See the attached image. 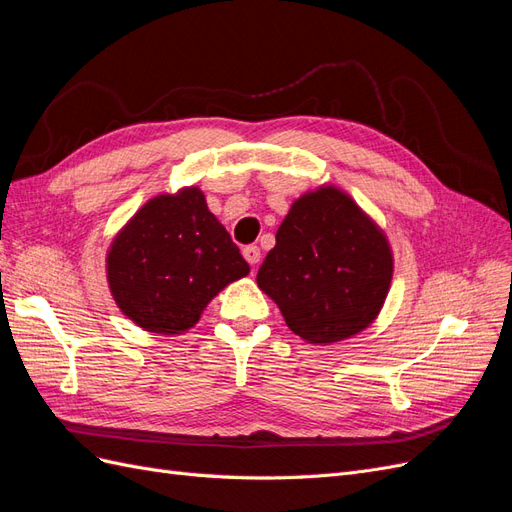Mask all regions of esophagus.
I'll list each match as a JSON object with an SVG mask.
<instances>
[{
	"mask_svg": "<svg viewBox=\"0 0 512 512\" xmlns=\"http://www.w3.org/2000/svg\"><path fill=\"white\" fill-rule=\"evenodd\" d=\"M243 256H245L247 262H250L252 267H256L258 262H260V247L258 245H245L243 247Z\"/></svg>",
	"mask_w": 512,
	"mask_h": 512,
	"instance_id": "34e87169",
	"label": "esophagus"
}]
</instances>
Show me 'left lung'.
Here are the masks:
<instances>
[{"label":"left lung","instance_id":"left-lung-1","mask_svg":"<svg viewBox=\"0 0 512 512\" xmlns=\"http://www.w3.org/2000/svg\"><path fill=\"white\" fill-rule=\"evenodd\" d=\"M393 277L380 228L335 188L294 200L256 282L282 309L292 333L333 344L369 327Z\"/></svg>","mask_w":512,"mask_h":512}]
</instances>
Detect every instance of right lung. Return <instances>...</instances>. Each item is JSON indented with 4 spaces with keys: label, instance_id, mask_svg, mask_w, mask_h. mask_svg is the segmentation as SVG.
I'll use <instances>...</instances> for the list:
<instances>
[{
    "label": "right lung",
    "instance_id": "obj_1",
    "mask_svg": "<svg viewBox=\"0 0 512 512\" xmlns=\"http://www.w3.org/2000/svg\"><path fill=\"white\" fill-rule=\"evenodd\" d=\"M106 265L121 312L166 335L190 329L215 294L250 273L198 188L151 198L119 232Z\"/></svg>",
    "mask_w": 512,
    "mask_h": 512
}]
</instances>
